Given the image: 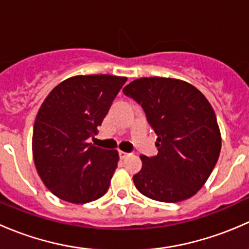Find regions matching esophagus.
I'll use <instances>...</instances> for the list:
<instances>
[{
    "label": "esophagus",
    "mask_w": 249,
    "mask_h": 249,
    "mask_svg": "<svg viewBox=\"0 0 249 249\" xmlns=\"http://www.w3.org/2000/svg\"><path fill=\"white\" fill-rule=\"evenodd\" d=\"M129 153H126V152H123V150H119V157H120V159H126L127 157H129Z\"/></svg>",
    "instance_id": "obj_1"
}]
</instances>
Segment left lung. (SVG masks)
Returning a JSON list of instances; mask_svg holds the SVG:
<instances>
[{
	"label": "left lung",
	"mask_w": 249,
	"mask_h": 249,
	"mask_svg": "<svg viewBox=\"0 0 249 249\" xmlns=\"http://www.w3.org/2000/svg\"><path fill=\"white\" fill-rule=\"evenodd\" d=\"M141 105L157 134L155 157L142 155L134 176L149 199L179 202L196 194L219 158L222 139L214 110L202 92L173 78H140L123 89Z\"/></svg>",
	"instance_id": "left-lung-1"
}]
</instances>
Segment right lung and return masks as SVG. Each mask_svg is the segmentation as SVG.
I'll return each mask as SVG.
<instances>
[{
  "instance_id": "1",
  "label": "right lung",
  "mask_w": 249,
  "mask_h": 249,
  "mask_svg": "<svg viewBox=\"0 0 249 249\" xmlns=\"http://www.w3.org/2000/svg\"><path fill=\"white\" fill-rule=\"evenodd\" d=\"M126 77L91 74L54 88L37 113L32 152L37 172L55 196L67 202L100 199L109 188L119 155L89 143Z\"/></svg>"
}]
</instances>
